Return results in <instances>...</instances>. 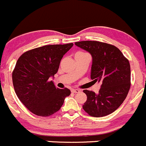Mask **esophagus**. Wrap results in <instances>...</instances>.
<instances>
[{"instance_id": "obj_1", "label": "esophagus", "mask_w": 146, "mask_h": 146, "mask_svg": "<svg viewBox=\"0 0 146 146\" xmlns=\"http://www.w3.org/2000/svg\"><path fill=\"white\" fill-rule=\"evenodd\" d=\"M71 92H72V93L76 94V93H79V92H80V90H79V89H72L71 90Z\"/></svg>"}]
</instances>
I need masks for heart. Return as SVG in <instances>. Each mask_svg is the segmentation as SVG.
<instances>
[{
  "instance_id": "obj_1",
  "label": "heart",
  "mask_w": 146,
  "mask_h": 146,
  "mask_svg": "<svg viewBox=\"0 0 146 146\" xmlns=\"http://www.w3.org/2000/svg\"><path fill=\"white\" fill-rule=\"evenodd\" d=\"M81 53H84V52H76V54H81Z\"/></svg>"
}]
</instances>
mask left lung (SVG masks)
Wrapping results in <instances>:
<instances>
[{"instance_id": "left-lung-1", "label": "left lung", "mask_w": 146, "mask_h": 146, "mask_svg": "<svg viewBox=\"0 0 146 146\" xmlns=\"http://www.w3.org/2000/svg\"><path fill=\"white\" fill-rule=\"evenodd\" d=\"M92 57L91 79L101 82L96 94L83 92L87 96L82 106L84 110L94 117H102L113 113L126 98L131 86V67L128 60L115 46L98 41L75 42Z\"/></svg>"}]
</instances>
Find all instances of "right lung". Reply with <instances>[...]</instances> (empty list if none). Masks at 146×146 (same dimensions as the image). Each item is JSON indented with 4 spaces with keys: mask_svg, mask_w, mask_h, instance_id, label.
Masks as SVG:
<instances>
[{
    "mask_svg": "<svg viewBox=\"0 0 146 146\" xmlns=\"http://www.w3.org/2000/svg\"><path fill=\"white\" fill-rule=\"evenodd\" d=\"M73 43L51 44L23 53L13 72V83L18 99L39 116H51L60 109L70 89H58L50 78L57 72L60 61Z\"/></svg>",
    "mask_w": 146,
    "mask_h": 146,
    "instance_id": "obj_1",
    "label": "right lung"
}]
</instances>
